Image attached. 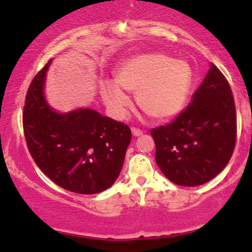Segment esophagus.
Returning <instances> with one entry per match:
<instances>
[{"instance_id":"1","label":"esophagus","mask_w":252,"mask_h":252,"mask_svg":"<svg viewBox=\"0 0 252 252\" xmlns=\"http://www.w3.org/2000/svg\"><path fill=\"white\" fill-rule=\"evenodd\" d=\"M132 134L134 135V137H139V135H141L143 134V131H140V129H138V128H132Z\"/></svg>"}]
</instances>
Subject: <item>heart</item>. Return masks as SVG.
<instances>
[{"label": "heart", "instance_id": "heart-1", "mask_svg": "<svg viewBox=\"0 0 252 252\" xmlns=\"http://www.w3.org/2000/svg\"><path fill=\"white\" fill-rule=\"evenodd\" d=\"M114 81L101 84L104 104L115 118H123L131 100L123 90L135 94L138 107L154 120L176 117L190 93L193 73L183 61L163 53H141L118 65Z\"/></svg>", "mask_w": 252, "mask_h": 252}]
</instances>
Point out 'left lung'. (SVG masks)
Returning <instances> with one entry per match:
<instances>
[{
    "mask_svg": "<svg viewBox=\"0 0 252 252\" xmlns=\"http://www.w3.org/2000/svg\"><path fill=\"white\" fill-rule=\"evenodd\" d=\"M151 135L157 165L175 185H203L227 165L236 145L237 115L230 84L216 65L211 63L186 111Z\"/></svg>",
    "mask_w": 252,
    "mask_h": 252,
    "instance_id": "8db88e82",
    "label": "left lung"
}]
</instances>
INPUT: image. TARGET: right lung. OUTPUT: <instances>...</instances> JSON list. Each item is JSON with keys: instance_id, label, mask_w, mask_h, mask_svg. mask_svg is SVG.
I'll list each match as a JSON object with an SVG mask.
<instances>
[{"instance_id": "add662e5", "label": "right lung", "mask_w": 252, "mask_h": 252, "mask_svg": "<svg viewBox=\"0 0 252 252\" xmlns=\"http://www.w3.org/2000/svg\"><path fill=\"white\" fill-rule=\"evenodd\" d=\"M52 59L31 83L24 107V131L36 165L59 187L97 194L117 181L123 169L131 129L90 108L59 113L45 97Z\"/></svg>"}]
</instances>
